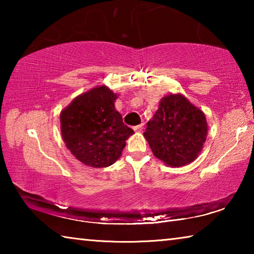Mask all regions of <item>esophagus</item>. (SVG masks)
<instances>
[{"label": "esophagus", "instance_id": "obj_1", "mask_svg": "<svg viewBox=\"0 0 254 254\" xmlns=\"http://www.w3.org/2000/svg\"><path fill=\"white\" fill-rule=\"evenodd\" d=\"M142 128H143V124H139V126L133 127V130H134L135 132H141L142 131Z\"/></svg>", "mask_w": 254, "mask_h": 254}]
</instances>
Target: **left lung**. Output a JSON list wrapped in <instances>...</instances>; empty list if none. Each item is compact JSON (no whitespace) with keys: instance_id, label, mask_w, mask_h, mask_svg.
Here are the masks:
<instances>
[{"instance_id":"left-lung-1","label":"left lung","mask_w":254,"mask_h":254,"mask_svg":"<svg viewBox=\"0 0 254 254\" xmlns=\"http://www.w3.org/2000/svg\"><path fill=\"white\" fill-rule=\"evenodd\" d=\"M154 156L170 167H182L198 156L207 135L205 114L182 94L161 98L143 133Z\"/></svg>"}]
</instances>
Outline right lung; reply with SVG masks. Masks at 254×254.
Instances as JSON below:
<instances>
[{
	"mask_svg": "<svg viewBox=\"0 0 254 254\" xmlns=\"http://www.w3.org/2000/svg\"><path fill=\"white\" fill-rule=\"evenodd\" d=\"M118 95L98 86L77 96L60 113V130L76 159L93 168L109 167L121 157L133 130L115 110Z\"/></svg>",
	"mask_w": 254,
	"mask_h": 254,
	"instance_id": "add662e5",
	"label": "right lung"
}]
</instances>
